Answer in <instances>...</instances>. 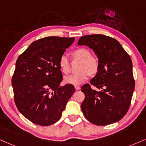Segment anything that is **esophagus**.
<instances>
[{
    "label": "esophagus",
    "mask_w": 146,
    "mask_h": 146,
    "mask_svg": "<svg viewBox=\"0 0 146 146\" xmlns=\"http://www.w3.org/2000/svg\"><path fill=\"white\" fill-rule=\"evenodd\" d=\"M75 88L76 90H79V89H81V87L79 86H77V85H76V86H75Z\"/></svg>",
    "instance_id": "esophagus-1"
}]
</instances>
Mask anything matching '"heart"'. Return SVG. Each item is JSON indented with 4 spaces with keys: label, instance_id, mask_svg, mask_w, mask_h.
Returning a JSON list of instances; mask_svg holds the SVG:
<instances>
[{
    "label": "heart",
    "instance_id": "obj_1",
    "mask_svg": "<svg viewBox=\"0 0 146 146\" xmlns=\"http://www.w3.org/2000/svg\"><path fill=\"white\" fill-rule=\"evenodd\" d=\"M91 51L86 48H78L72 53L73 60L80 61L77 67L78 72L64 77V82L66 84L73 85H81L86 80L89 75L95 76L100 69V63L96 57H92ZM59 69L64 74H68L71 70L70 62L67 56L63 54L59 59Z\"/></svg>",
    "mask_w": 146,
    "mask_h": 146
}]
</instances>
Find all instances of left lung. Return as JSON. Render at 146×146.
<instances>
[{
	"label": "left lung",
	"instance_id": "obj_1",
	"mask_svg": "<svg viewBox=\"0 0 146 146\" xmlns=\"http://www.w3.org/2000/svg\"><path fill=\"white\" fill-rule=\"evenodd\" d=\"M77 44L91 48L100 63L90 83L100 91L89 84L81 87L85 96L81 106L83 115L97 125L119 121L129 110L135 89L131 58L117 40L104 35L81 36Z\"/></svg>",
	"mask_w": 146,
	"mask_h": 146
}]
</instances>
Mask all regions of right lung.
<instances>
[{"mask_svg": "<svg viewBox=\"0 0 146 146\" xmlns=\"http://www.w3.org/2000/svg\"><path fill=\"white\" fill-rule=\"evenodd\" d=\"M75 38L47 36L32 42L19 56L12 78L15 104L33 123L42 126L61 118L75 89L61 86L63 76L59 59Z\"/></svg>", "mask_w": 146, "mask_h": 146, "instance_id": "obj_1", "label": "right lung"}]
</instances>
